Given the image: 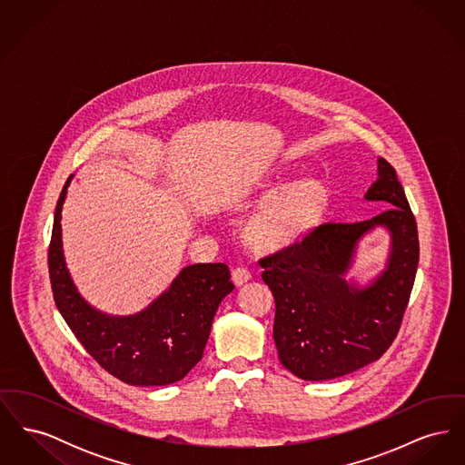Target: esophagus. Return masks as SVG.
<instances>
[{"mask_svg": "<svg viewBox=\"0 0 465 465\" xmlns=\"http://www.w3.org/2000/svg\"><path fill=\"white\" fill-rule=\"evenodd\" d=\"M249 279H251V272H249L247 268H242V266L233 268V272H232V281L235 282V286H242Z\"/></svg>", "mask_w": 465, "mask_h": 465, "instance_id": "1", "label": "esophagus"}]
</instances>
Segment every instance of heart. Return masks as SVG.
<instances>
[{
  "label": "heart",
  "mask_w": 465,
  "mask_h": 465,
  "mask_svg": "<svg viewBox=\"0 0 465 465\" xmlns=\"http://www.w3.org/2000/svg\"><path fill=\"white\" fill-rule=\"evenodd\" d=\"M266 197L268 202L245 226L247 241L262 249L302 241L321 222L330 200L326 186L317 179L277 183Z\"/></svg>",
  "instance_id": "1"
}]
</instances>
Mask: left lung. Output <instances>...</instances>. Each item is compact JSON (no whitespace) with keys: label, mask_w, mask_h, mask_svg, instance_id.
<instances>
[{"label":"left lung","mask_w":465,"mask_h":465,"mask_svg":"<svg viewBox=\"0 0 465 465\" xmlns=\"http://www.w3.org/2000/svg\"><path fill=\"white\" fill-rule=\"evenodd\" d=\"M364 199L389 209L366 222L321 224L302 242L260 260L275 298L279 359L302 380L349 375L380 359L398 334L419 265L417 222L383 158ZM376 227L390 232V258L370 285L357 287L346 273L358 242Z\"/></svg>","instance_id":"1"}]
</instances>
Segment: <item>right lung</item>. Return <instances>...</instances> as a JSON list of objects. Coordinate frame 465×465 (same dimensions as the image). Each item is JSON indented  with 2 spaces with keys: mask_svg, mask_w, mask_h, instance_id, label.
Masks as SVG:
<instances>
[{
  "mask_svg": "<svg viewBox=\"0 0 465 465\" xmlns=\"http://www.w3.org/2000/svg\"><path fill=\"white\" fill-rule=\"evenodd\" d=\"M73 176L57 200L48 272L55 305L78 341L108 373L137 387L179 381L199 362L223 298L233 291L224 263L184 266L148 307L133 315L94 309L69 273L63 249V205Z\"/></svg>",
  "mask_w": 465,
  "mask_h": 465,
  "instance_id": "1",
  "label": "right lung"
}]
</instances>
